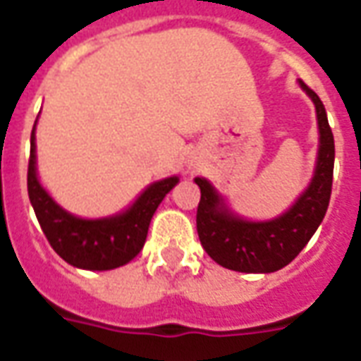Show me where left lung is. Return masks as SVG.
<instances>
[{"mask_svg":"<svg viewBox=\"0 0 361 361\" xmlns=\"http://www.w3.org/2000/svg\"><path fill=\"white\" fill-rule=\"evenodd\" d=\"M300 85L315 104L321 139L315 176L290 211L269 222H247L224 209L209 181L195 178L201 189L197 207L199 240L204 251L230 271L274 272L286 267L307 245L325 219L333 191L334 137L321 98L303 81Z\"/></svg>","mask_w":361,"mask_h":361,"instance_id":"1","label":"left lung"}]
</instances>
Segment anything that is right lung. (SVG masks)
I'll return each instance as SVG.
<instances>
[{"label": "right lung", "instance_id": "add662e5", "mask_svg": "<svg viewBox=\"0 0 361 361\" xmlns=\"http://www.w3.org/2000/svg\"><path fill=\"white\" fill-rule=\"evenodd\" d=\"M35 129L30 133L28 157V199L44 235L69 265L87 271H110L129 263L142 250L152 214L166 193L178 183V178H166L152 183L123 214L100 220H82L54 203L36 178Z\"/></svg>", "mask_w": 361, "mask_h": 361}]
</instances>
